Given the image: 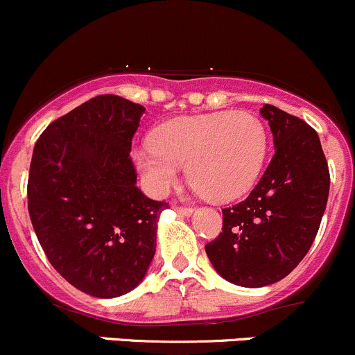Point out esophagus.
<instances>
[{
	"label": "esophagus",
	"instance_id": "34e87169",
	"mask_svg": "<svg viewBox=\"0 0 355 355\" xmlns=\"http://www.w3.org/2000/svg\"><path fill=\"white\" fill-rule=\"evenodd\" d=\"M175 211L182 216H190L193 212L192 207H184V206H175Z\"/></svg>",
	"mask_w": 355,
	"mask_h": 355
}]
</instances>
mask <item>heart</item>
<instances>
[{
	"label": "heart",
	"mask_w": 355,
	"mask_h": 355,
	"mask_svg": "<svg viewBox=\"0 0 355 355\" xmlns=\"http://www.w3.org/2000/svg\"><path fill=\"white\" fill-rule=\"evenodd\" d=\"M267 132L248 112H214L168 121L132 151L144 185L163 196L177 182L182 165L209 199L233 200L255 184L266 163Z\"/></svg>",
	"instance_id": "b5f03b06"
}]
</instances>
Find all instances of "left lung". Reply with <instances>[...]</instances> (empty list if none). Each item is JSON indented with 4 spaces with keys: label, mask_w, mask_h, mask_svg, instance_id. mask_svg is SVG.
Segmentation results:
<instances>
[{
    "label": "left lung",
    "mask_w": 355,
    "mask_h": 355,
    "mask_svg": "<svg viewBox=\"0 0 355 355\" xmlns=\"http://www.w3.org/2000/svg\"><path fill=\"white\" fill-rule=\"evenodd\" d=\"M275 153L255 189L223 209V233L206 245L221 277L241 287L284 279L311 248L325 212L330 171L316 130L274 105L260 109Z\"/></svg>",
    "instance_id": "obj_1"
}]
</instances>
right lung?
Masks as SVG:
<instances>
[{
    "label": "right lung",
    "instance_id": "obj_1",
    "mask_svg": "<svg viewBox=\"0 0 355 355\" xmlns=\"http://www.w3.org/2000/svg\"><path fill=\"white\" fill-rule=\"evenodd\" d=\"M144 107L100 95L55 119L35 143L28 214L51 266L76 289L117 297L143 281L163 200L136 185L132 137Z\"/></svg>",
    "mask_w": 355,
    "mask_h": 355
}]
</instances>
